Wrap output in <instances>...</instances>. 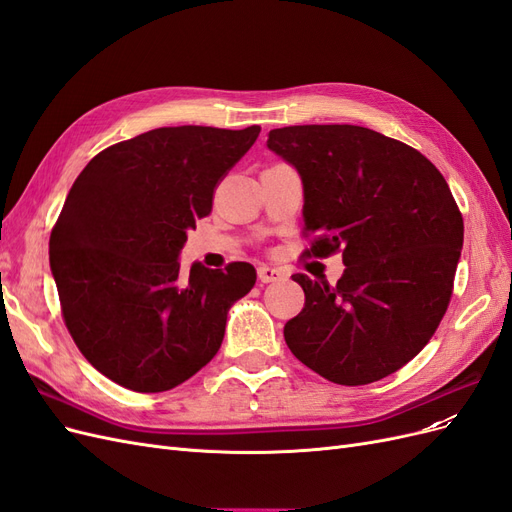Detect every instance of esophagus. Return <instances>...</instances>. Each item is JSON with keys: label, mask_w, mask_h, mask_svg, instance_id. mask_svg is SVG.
Returning <instances> with one entry per match:
<instances>
[{"label": "esophagus", "mask_w": 512, "mask_h": 512, "mask_svg": "<svg viewBox=\"0 0 512 512\" xmlns=\"http://www.w3.org/2000/svg\"><path fill=\"white\" fill-rule=\"evenodd\" d=\"M258 280L262 284H271V282H282L286 280V273L277 267H269V265H262L258 267Z\"/></svg>", "instance_id": "obj_1"}]
</instances>
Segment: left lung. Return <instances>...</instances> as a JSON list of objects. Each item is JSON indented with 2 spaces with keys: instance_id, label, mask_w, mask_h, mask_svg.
<instances>
[{
  "instance_id": "1",
  "label": "left lung",
  "mask_w": 512,
  "mask_h": 512,
  "mask_svg": "<svg viewBox=\"0 0 512 512\" xmlns=\"http://www.w3.org/2000/svg\"><path fill=\"white\" fill-rule=\"evenodd\" d=\"M267 147L303 181L305 258L342 254L331 286L292 275L305 307L286 322L297 359L335 384L382 380L421 352L451 303L463 218L421 151L361 126H288Z\"/></svg>"
}]
</instances>
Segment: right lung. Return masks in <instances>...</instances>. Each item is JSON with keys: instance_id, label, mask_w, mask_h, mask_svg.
I'll use <instances>...</instances> for the list:
<instances>
[{"instance_id": "right-lung-1", "label": "right lung", "mask_w": 512, "mask_h": 512, "mask_svg": "<svg viewBox=\"0 0 512 512\" xmlns=\"http://www.w3.org/2000/svg\"><path fill=\"white\" fill-rule=\"evenodd\" d=\"M258 126L158 128L106 147L76 177L49 241L61 316L85 359L136 393H162L218 354L250 262L181 273L179 252Z\"/></svg>"}]
</instances>
